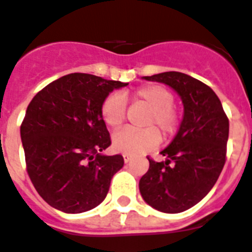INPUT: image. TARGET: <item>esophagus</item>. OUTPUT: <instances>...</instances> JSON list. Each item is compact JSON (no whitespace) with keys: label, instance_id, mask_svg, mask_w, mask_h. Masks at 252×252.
<instances>
[{"label":"esophagus","instance_id":"1","mask_svg":"<svg viewBox=\"0 0 252 252\" xmlns=\"http://www.w3.org/2000/svg\"><path fill=\"white\" fill-rule=\"evenodd\" d=\"M123 158H124V161H126V163H128V161L132 159V157H130L129 154H124V155H123Z\"/></svg>","mask_w":252,"mask_h":252}]
</instances>
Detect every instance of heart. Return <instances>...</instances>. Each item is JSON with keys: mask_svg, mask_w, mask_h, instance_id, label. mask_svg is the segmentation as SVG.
Instances as JSON below:
<instances>
[{"mask_svg": "<svg viewBox=\"0 0 252 252\" xmlns=\"http://www.w3.org/2000/svg\"><path fill=\"white\" fill-rule=\"evenodd\" d=\"M133 101L141 102L150 108L145 126L146 129L118 130L112 134V147L123 154L140 155L153 150L160 142L157 126L164 137L175 134L179 126V115L173 108L172 92L161 85H146L133 93ZM101 115L103 122L111 128H118L126 119V101L119 93H112L103 99L101 106Z\"/></svg>", "mask_w": 252, "mask_h": 252, "instance_id": "obj_1", "label": "heart"}]
</instances>
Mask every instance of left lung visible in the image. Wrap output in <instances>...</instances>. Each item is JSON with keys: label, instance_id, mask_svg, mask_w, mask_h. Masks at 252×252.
Instances as JSON below:
<instances>
[{"label": "left lung", "instance_id": "8db88e82", "mask_svg": "<svg viewBox=\"0 0 252 252\" xmlns=\"http://www.w3.org/2000/svg\"><path fill=\"white\" fill-rule=\"evenodd\" d=\"M142 79L168 85L183 101L179 132L160 151L165 160L149 159V171L140 180L149 206L179 214L203 199L218 181L225 164L229 120L211 88L186 73L169 71Z\"/></svg>", "mask_w": 252, "mask_h": 252}]
</instances>
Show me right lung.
Masks as SVG:
<instances>
[{"label": "right lung", "mask_w": 252, "mask_h": 252, "mask_svg": "<svg viewBox=\"0 0 252 252\" xmlns=\"http://www.w3.org/2000/svg\"><path fill=\"white\" fill-rule=\"evenodd\" d=\"M128 83L69 73L38 92L20 126L27 172L40 197L66 214H81L106 198L122 155H105L110 134L102 102Z\"/></svg>", "instance_id": "1"}]
</instances>
